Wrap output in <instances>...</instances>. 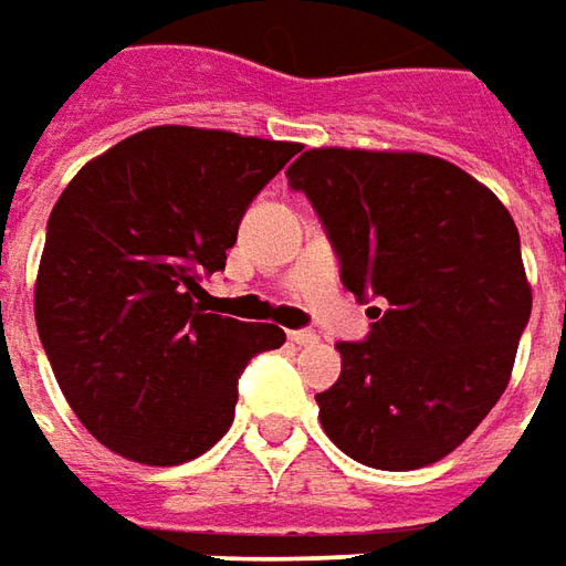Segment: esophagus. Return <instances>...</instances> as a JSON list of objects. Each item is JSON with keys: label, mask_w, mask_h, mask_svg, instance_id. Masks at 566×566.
<instances>
[{"label": "esophagus", "mask_w": 566, "mask_h": 566, "mask_svg": "<svg viewBox=\"0 0 566 566\" xmlns=\"http://www.w3.org/2000/svg\"><path fill=\"white\" fill-rule=\"evenodd\" d=\"M287 338H291V344H297V347L316 344V335H313V332H287Z\"/></svg>", "instance_id": "34e87169"}]
</instances>
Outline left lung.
<instances>
[{"label":"left lung","mask_w":566,"mask_h":566,"mask_svg":"<svg viewBox=\"0 0 566 566\" xmlns=\"http://www.w3.org/2000/svg\"><path fill=\"white\" fill-rule=\"evenodd\" d=\"M287 181L316 206L344 287L385 303L366 342L338 344L342 376L316 395L325 436L376 470L448 458L504 395L533 310L507 206L407 149H306Z\"/></svg>","instance_id":"left-lung-1"}]
</instances>
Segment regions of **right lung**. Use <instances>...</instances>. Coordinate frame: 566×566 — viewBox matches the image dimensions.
Returning a JSON list of instances; mask_svg holds the SVG:
<instances>
[{
    "label": "right lung",
    "mask_w": 566,
    "mask_h": 566,
    "mask_svg": "<svg viewBox=\"0 0 566 566\" xmlns=\"http://www.w3.org/2000/svg\"><path fill=\"white\" fill-rule=\"evenodd\" d=\"M301 149L159 125L81 168L52 206L33 316L55 381L93 439L147 467L200 458L234 419L238 376L272 322L206 313L250 200Z\"/></svg>",
    "instance_id": "1"
}]
</instances>
